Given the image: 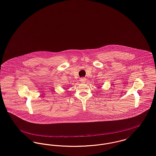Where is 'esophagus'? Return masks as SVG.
<instances>
[{
	"label": "esophagus",
	"mask_w": 156,
	"mask_h": 156,
	"mask_svg": "<svg viewBox=\"0 0 156 156\" xmlns=\"http://www.w3.org/2000/svg\"><path fill=\"white\" fill-rule=\"evenodd\" d=\"M86 80H86L85 78H81L80 79L81 83H86Z\"/></svg>",
	"instance_id": "34e87169"
}]
</instances>
